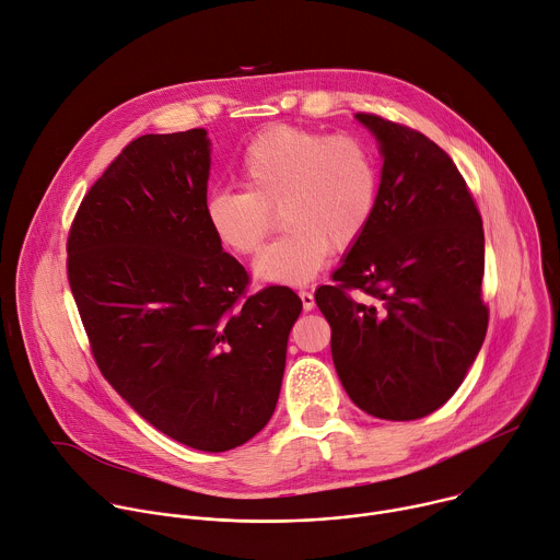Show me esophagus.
Here are the masks:
<instances>
[{
	"mask_svg": "<svg viewBox=\"0 0 560 560\" xmlns=\"http://www.w3.org/2000/svg\"><path fill=\"white\" fill-rule=\"evenodd\" d=\"M298 295H300V302H302V308H304V311H311V308L315 306V298H313L311 291H300Z\"/></svg>",
	"mask_w": 560,
	"mask_h": 560,
	"instance_id": "esophagus-1",
	"label": "esophagus"
}]
</instances>
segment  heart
<instances>
[{"label":"heart","mask_w":560,"mask_h":560,"mask_svg":"<svg viewBox=\"0 0 560 560\" xmlns=\"http://www.w3.org/2000/svg\"><path fill=\"white\" fill-rule=\"evenodd\" d=\"M238 176L245 191L207 196V225L225 249L254 256L273 234L280 211L289 232L256 262L258 278L278 284L308 282L332 249H353L380 198V165L362 139L298 126L260 132L245 148Z\"/></svg>","instance_id":"b5f03b06"}]
</instances>
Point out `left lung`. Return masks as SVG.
<instances>
[{"mask_svg": "<svg viewBox=\"0 0 560 560\" xmlns=\"http://www.w3.org/2000/svg\"><path fill=\"white\" fill-rule=\"evenodd\" d=\"M358 119L384 154L377 209L315 304L353 404L412 421L457 393L486 340L483 225L466 178L434 141L371 112Z\"/></svg>", "mask_w": 560, "mask_h": 560, "instance_id": "left-lung-1", "label": "left lung"}]
</instances>
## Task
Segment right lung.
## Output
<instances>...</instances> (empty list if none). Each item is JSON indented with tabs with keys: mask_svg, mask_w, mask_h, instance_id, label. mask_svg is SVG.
<instances>
[{
	"mask_svg": "<svg viewBox=\"0 0 560 560\" xmlns=\"http://www.w3.org/2000/svg\"><path fill=\"white\" fill-rule=\"evenodd\" d=\"M207 178L205 130L135 139L83 196L66 269L109 386L170 439L225 453L271 419L302 302L249 293L207 225Z\"/></svg>",
	"mask_w": 560,
	"mask_h": 560,
	"instance_id": "add662e5",
	"label": "right lung"
}]
</instances>
